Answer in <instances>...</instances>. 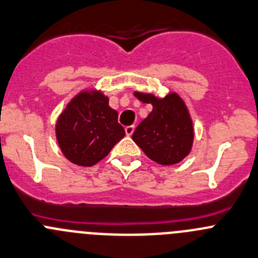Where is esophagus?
Returning a JSON list of instances; mask_svg holds the SVG:
<instances>
[{
    "instance_id": "1",
    "label": "esophagus",
    "mask_w": 258,
    "mask_h": 258,
    "mask_svg": "<svg viewBox=\"0 0 258 258\" xmlns=\"http://www.w3.org/2000/svg\"><path fill=\"white\" fill-rule=\"evenodd\" d=\"M135 131V126H127L126 128H124V132H126L127 136H131L132 134H134Z\"/></svg>"
}]
</instances>
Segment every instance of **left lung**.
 <instances>
[{
    "instance_id": "8db88e82",
    "label": "left lung",
    "mask_w": 258,
    "mask_h": 258,
    "mask_svg": "<svg viewBox=\"0 0 258 258\" xmlns=\"http://www.w3.org/2000/svg\"><path fill=\"white\" fill-rule=\"evenodd\" d=\"M152 111L136 127L132 140L149 159L160 165H174L190 154L194 142V126L184 99L170 92L164 98L152 93L135 92Z\"/></svg>"
}]
</instances>
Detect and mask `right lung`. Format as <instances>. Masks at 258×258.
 <instances>
[{"mask_svg":"<svg viewBox=\"0 0 258 258\" xmlns=\"http://www.w3.org/2000/svg\"><path fill=\"white\" fill-rule=\"evenodd\" d=\"M98 89H83L68 102L55 124L62 155L79 166H93L124 137L118 113Z\"/></svg>","mask_w":258,"mask_h":258,"instance_id":"add662e5","label":"right lung"}]
</instances>
